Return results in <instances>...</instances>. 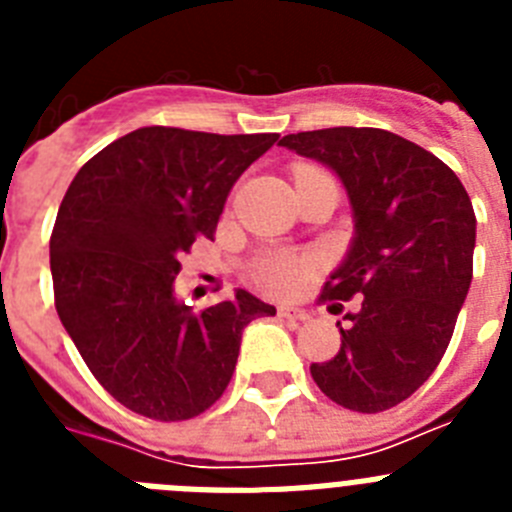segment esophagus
Wrapping results in <instances>:
<instances>
[{
  "mask_svg": "<svg viewBox=\"0 0 512 512\" xmlns=\"http://www.w3.org/2000/svg\"><path fill=\"white\" fill-rule=\"evenodd\" d=\"M279 315L287 320H307L310 315H307V310H302V307H279Z\"/></svg>",
  "mask_w": 512,
  "mask_h": 512,
  "instance_id": "1",
  "label": "esophagus"
}]
</instances>
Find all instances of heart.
<instances>
[{"label": "heart", "mask_w": 512, "mask_h": 512, "mask_svg": "<svg viewBox=\"0 0 512 512\" xmlns=\"http://www.w3.org/2000/svg\"><path fill=\"white\" fill-rule=\"evenodd\" d=\"M312 266L310 259H297V256H271L256 271V279H259L261 287L271 295H292L297 292L305 279L307 269Z\"/></svg>", "instance_id": "heart-1"}]
</instances>
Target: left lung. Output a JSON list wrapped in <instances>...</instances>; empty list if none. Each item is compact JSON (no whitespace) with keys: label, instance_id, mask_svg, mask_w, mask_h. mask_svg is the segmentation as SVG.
Instances as JSON below:
<instances>
[{"label":"left lung","instance_id":"left-lung-1","mask_svg":"<svg viewBox=\"0 0 512 512\" xmlns=\"http://www.w3.org/2000/svg\"><path fill=\"white\" fill-rule=\"evenodd\" d=\"M279 146L338 176L354 238L323 300L359 305L338 320L341 348L310 374L333 402L382 413L408 400L446 354L472 284L477 217L441 158L379 128L284 135Z\"/></svg>","mask_w":512,"mask_h":512}]
</instances>
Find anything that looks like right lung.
<instances>
[{
    "mask_svg": "<svg viewBox=\"0 0 512 512\" xmlns=\"http://www.w3.org/2000/svg\"><path fill=\"white\" fill-rule=\"evenodd\" d=\"M277 138L140 128L89 158L63 197L51 235L58 318L133 413H205L233 377L243 328L277 315L246 289L202 312L174 292L179 259L212 238L238 176Z\"/></svg>",
    "mask_w": 512,
    "mask_h": 512,
    "instance_id": "obj_1",
    "label": "right lung"
}]
</instances>
